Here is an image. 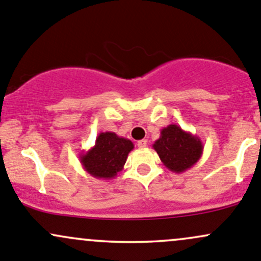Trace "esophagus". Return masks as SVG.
<instances>
[{
    "instance_id": "esophagus-1",
    "label": "esophagus",
    "mask_w": 261,
    "mask_h": 261,
    "mask_svg": "<svg viewBox=\"0 0 261 261\" xmlns=\"http://www.w3.org/2000/svg\"><path fill=\"white\" fill-rule=\"evenodd\" d=\"M146 146H147V140H140V141H138V147H140V149H145Z\"/></svg>"
}]
</instances>
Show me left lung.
Here are the masks:
<instances>
[{
  "label": "left lung",
  "instance_id": "1",
  "mask_svg": "<svg viewBox=\"0 0 261 261\" xmlns=\"http://www.w3.org/2000/svg\"><path fill=\"white\" fill-rule=\"evenodd\" d=\"M161 163L170 171L181 174L191 169L201 158L204 145L199 136L171 123L161 130L160 138L152 145Z\"/></svg>",
  "mask_w": 261,
  "mask_h": 261
}]
</instances>
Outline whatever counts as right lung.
I'll return each mask as SVG.
<instances>
[{
  "label": "right lung",
  "mask_w": 261,
  "mask_h": 261,
  "mask_svg": "<svg viewBox=\"0 0 261 261\" xmlns=\"http://www.w3.org/2000/svg\"><path fill=\"white\" fill-rule=\"evenodd\" d=\"M134 144L111 131L100 133L95 145L80 155V163L85 171L92 177L111 180L123 169L128 152Z\"/></svg>",
  "instance_id": "add662e5"
}]
</instances>
